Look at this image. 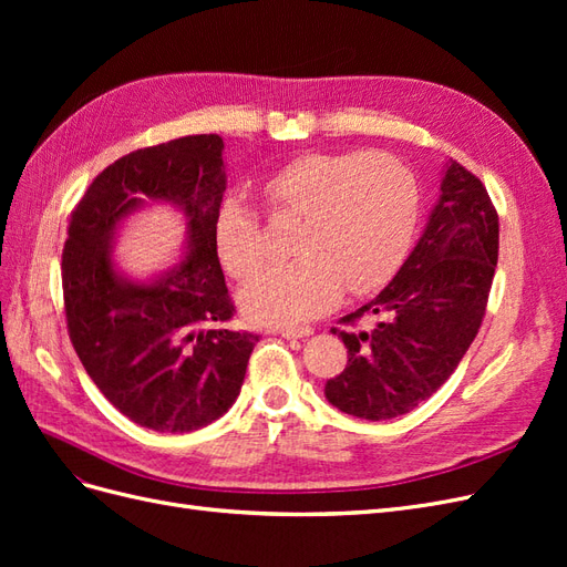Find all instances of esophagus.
I'll return each instance as SVG.
<instances>
[{
  "mask_svg": "<svg viewBox=\"0 0 567 567\" xmlns=\"http://www.w3.org/2000/svg\"><path fill=\"white\" fill-rule=\"evenodd\" d=\"M279 333H281L284 338H288V340H293V338H307V336H312L315 329H312V326H284V329H279Z\"/></svg>",
  "mask_w": 567,
  "mask_h": 567,
  "instance_id": "esophagus-1",
  "label": "esophagus"
}]
</instances>
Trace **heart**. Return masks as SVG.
Returning <instances> with one entry per match:
<instances>
[{
	"mask_svg": "<svg viewBox=\"0 0 567 567\" xmlns=\"http://www.w3.org/2000/svg\"><path fill=\"white\" fill-rule=\"evenodd\" d=\"M271 215H300L293 262L271 267L241 290L250 319L293 323L333 307L342 290L369 296L400 269L419 221V184L390 153H305L260 182ZM215 248L231 277L248 279L267 250L250 205L221 198Z\"/></svg>",
	"mask_w": 567,
	"mask_h": 567,
	"instance_id": "heart-1",
	"label": "heart"
}]
</instances>
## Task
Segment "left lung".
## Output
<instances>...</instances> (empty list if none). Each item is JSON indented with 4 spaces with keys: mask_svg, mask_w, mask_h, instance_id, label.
Here are the masks:
<instances>
[{
    "mask_svg": "<svg viewBox=\"0 0 567 567\" xmlns=\"http://www.w3.org/2000/svg\"><path fill=\"white\" fill-rule=\"evenodd\" d=\"M499 257V215L487 188L456 161L416 248L371 302L331 329L348 367L326 381L333 406L367 421L409 414L450 379L477 336ZM377 323L354 330L359 318Z\"/></svg>",
    "mask_w": 567,
    "mask_h": 567,
    "instance_id": "left-lung-1",
    "label": "left lung"
}]
</instances>
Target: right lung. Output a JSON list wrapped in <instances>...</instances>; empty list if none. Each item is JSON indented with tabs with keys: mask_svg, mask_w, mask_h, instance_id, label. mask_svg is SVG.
<instances>
[{
	"mask_svg": "<svg viewBox=\"0 0 567 567\" xmlns=\"http://www.w3.org/2000/svg\"><path fill=\"white\" fill-rule=\"evenodd\" d=\"M221 148V136L194 134L132 151L90 184L68 225V336L104 398L158 433H192L225 414L260 340L225 326L236 307L213 231L227 188ZM146 199L178 205L187 246L177 268L142 285L116 274L110 246L118 221Z\"/></svg>",
	"mask_w": 567,
	"mask_h": 567,
	"instance_id": "right-lung-1",
	"label": "right lung"
}]
</instances>
